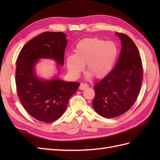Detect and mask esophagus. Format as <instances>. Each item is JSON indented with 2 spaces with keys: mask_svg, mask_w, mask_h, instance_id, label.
<instances>
[{
  "mask_svg": "<svg viewBox=\"0 0 160 160\" xmlns=\"http://www.w3.org/2000/svg\"><path fill=\"white\" fill-rule=\"evenodd\" d=\"M88 87H89V85H88L87 84H86V83H81L80 87H79V89L80 90H84V89H87Z\"/></svg>",
  "mask_w": 160,
  "mask_h": 160,
  "instance_id": "34e87169",
  "label": "esophagus"
}]
</instances>
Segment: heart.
I'll use <instances>...</instances> for the list:
<instances>
[{"label":"heart","instance_id":"obj_1","mask_svg":"<svg viewBox=\"0 0 160 160\" xmlns=\"http://www.w3.org/2000/svg\"><path fill=\"white\" fill-rule=\"evenodd\" d=\"M118 56V47L111 41L99 38H85L78 41L74 47V54L66 58L67 69L71 76L77 77L84 69L96 79L106 77L113 69Z\"/></svg>","mask_w":160,"mask_h":160}]
</instances>
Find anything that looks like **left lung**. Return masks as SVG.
<instances>
[{
  "label": "left lung",
  "mask_w": 160,
  "mask_h": 160,
  "mask_svg": "<svg viewBox=\"0 0 160 160\" xmlns=\"http://www.w3.org/2000/svg\"><path fill=\"white\" fill-rule=\"evenodd\" d=\"M122 49L117 64L94 84L93 107L101 116L113 118L128 111L140 92L143 78L142 59L136 45L127 35L116 32Z\"/></svg>",
  "instance_id": "left-lung-1"
}]
</instances>
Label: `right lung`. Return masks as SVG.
I'll return each instance as SVG.
<instances>
[{
  "instance_id": "obj_1",
  "label": "right lung",
  "mask_w": 160,
  "mask_h": 160,
  "mask_svg": "<svg viewBox=\"0 0 160 160\" xmlns=\"http://www.w3.org/2000/svg\"><path fill=\"white\" fill-rule=\"evenodd\" d=\"M67 44L65 33L43 32L25 44L17 58L16 85L19 100L30 115L45 123L62 116L80 83L58 78L40 80L34 67L40 58H52L63 66Z\"/></svg>"
}]
</instances>
